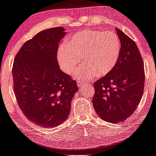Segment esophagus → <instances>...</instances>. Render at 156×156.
Returning a JSON list of instances; mask_svg holds the SVG:
<instances>
[{
    "mask_svg": "<svg viewBox=\"0 0 156 156\" xmlns=\"http://www.w3.org/2000/svg\"><path fill=\"white\" fill-rule=\"evenodd\" d=\"M83 85V81H81V80H78L77 81V86L79 87H81Z\"/></svg>",
    "mask_w": 156,
    "mask_h": 156,
    "instance_id": "34e87169",
    "label": "esophagus"
}]
</instances>
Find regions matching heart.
<instances>
[{
  "label": "heart",
  "instance_id": "heart-1",
  "mask_svg": "<svg viewBox=\"0 0 156 156\" xmlns=\"http://www.w3.org/2000/svg\"><path fill=\"white\" fill-rule=\"evenodd\" d=\"M120 48L118 36L112 31L85 30L76 33L59 47L57 60L60 68L73 75L82 64V58L87 65L77 72L79 77L90 81L97 75L104 77L115 67Z\"/></svg>",
  "mask_w": 156,
  "mask_h": 156
}]
</instances>
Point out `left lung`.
<instances>
[{"mask_svg": "<svg viewBox=\"0 0 156 156\" xmlns=\"http://www.w3.org/2000/svg\"><path fill=\"white\" fill-rule=\"evenodd\" d=\"M121 48L118 62L108 75L94 83L92 103L106 122H123L140 103L145 83L144 65L135 42L116 28Z\"/></svg>", "mask_w": 156, "mask_h": 156, "instance_id": "1", "label": "left lung"}]
</instances>
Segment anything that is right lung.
<instances>
[{
	"instance_id": "obj_1",
	"label": "right lung",
	"mask_w": 156,
	"mask_h": 156,
	"mask_svg": "<svg viewBox=\"0 0 156 156\" xmlns=\"http://www.w3.org/2000/svg\"><path fill=\"white\" fill-rule=\"evenodd\" d=\"M66 34L62 27L40 31L22 46L14 59L13 90L19 106L30 121L44 128L66 120L79 90L57 60L58 44Z\"/></svg>"
}]
</instances>
